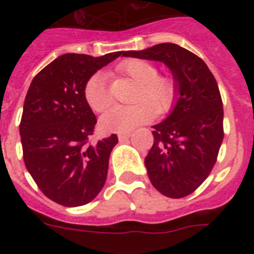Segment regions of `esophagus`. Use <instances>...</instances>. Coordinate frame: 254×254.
<instances>
[{
	"mask_svg": "<svg viewBox=\"0 0 254 254\" xmlns=\"http://www.w3.org/2000/svg\"><path fill=\"white\" fill-rule=\"evenodd\" d=\"M130 135H131L130 131H127V133H120L119 134L120 142H124V141H127V138H130Z\"/></svg>",
	"mask_w": 254,
	"mask_h": 254,
	"instance_id": "1",
	"label": "esophagus"
}]
</instances>
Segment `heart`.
Masks as SVG:
<instances>
[{"instance_id":"b5f03b06","label":"heart","mask_w":254,"mask_h":254,"mask_svg":"<svg viewBox=\"0 0 254 254\" xmlns=\"http://www.w3.org/2000/svg\"><path fill=\"white\" fill-rule=\"evenodd\" d=\"M120 75L138 83L131 105H117L101 117V127L107 131L127 133L138 125L154 119L157 112L165 115L173 109L178 97V83L173 76L158 73L154 63L145 59H127L117 64ZM84 99L95 112H104L113 101L112 93L103 73L96 72L84 84Z\"/></svg>"}]
</instances>
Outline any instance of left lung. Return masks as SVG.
<instances>
[{
  "instance_id": "1",
  "label": "left lung",
  "mask_w": 254,
  "mask_h": 254,
  "mask_svg": "<svg viewBox=\"0 0 254 254\" xmlns=\"http://www.w3.org/2000/svg\"><path fill=\"white\" fill-rule=\"evenodd\" d=\"M124 57L163 62L178 83L171 115L154 125V143L145 158L151 185L165 196L192 193L217 161L224 138V111L216 79L201 58L174 43H159Z\"/></svg>"
}]
</instances>
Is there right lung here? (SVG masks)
Returning a JSON list of instances; mask_svg holds the SVG:
<instances>
[{
	"label": "right lung",
	"mask_w": 254,
	"mask_h": 254,
	"mask_svg": "<svg viewBox=\"0 0 254 254\" xmlns=\"http://www.w3.org/2000/svg\"><path fill=\"white\" fill-rule=\"evenodd\" d=\"M120 55L124 51L99 58L64 54L30 84L19 124L23 161L39 190L58 204H88L105 185L119 138L91 142L97 119L84 99V84Z\"/></svg>",
	"instance_id": "obj_1"
}]
</instances>
